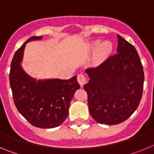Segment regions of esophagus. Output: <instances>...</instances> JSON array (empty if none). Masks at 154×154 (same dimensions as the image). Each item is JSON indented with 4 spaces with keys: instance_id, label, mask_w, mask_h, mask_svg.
I'll list each match as a JSON object with an SVG mask.
<instances>
[{
    "instance_id": "obj_1",
    "label": "esophagus",
    "mask_w": 154,
    "mask_h": 154,
    "mask_svg": "<svg viewBox=\"0 0 154 154\" xmlns=\"http://www.w3.org/2000/svg\"><path fill=\"white\" fill-rule=\"evenodd\" d=\"M77 81H78V82L79 83V85H81V87H82L84 84L85 83V82H86L85 76L82 74H79L78 75V78H77Z\"/></svg>"
}]
</instances>
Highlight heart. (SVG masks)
<instances>
[{
    "label": "heart",
    "mask_w": 154,
    "mask_h": 154,
    "mask_svg": "<svg viewBox=\"0 0 154 154\" xmlns=\"http://www.w3.org/2000/svg\"><path fill=\"white\" fill-rule=\"evenodd\" d=\"M99 42H96L94 44V48L97 47L99 45ZM112 50V44L109 42H105L102 43L99 48H97V51L96 53V59L97 61L103 60L104 58H106L109 55L111 51Z\"/></svg>",
    "instance_id": "b5f03b06"
}]
</instances>
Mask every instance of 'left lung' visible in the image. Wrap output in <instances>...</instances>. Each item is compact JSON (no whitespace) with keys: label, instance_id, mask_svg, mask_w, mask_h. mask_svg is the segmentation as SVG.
Listing matches in <instances>:
<instances>
[{"label":"left lung","instance_id":"left-lung-1","mask_svg":"<svg viewBox=\"0 0 154 154\" xmlns=\"http://www.w3.org/2000/svg\"><path fill=\"white\" fill-rule=\"evenodd\" d=\"M117 53L101 65L85 70L90 79L88 94L90 115L96 122L119 124L135 112L143 89V68L133 45L117 35Z\"/></svg>","mask_w":154,"mask_h":154}]
</instances>
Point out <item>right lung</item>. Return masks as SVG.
<instances>
[{
	"label": "right lung",
	"mask_w": 154,
	"mask_h": 154,
	"mask_svg": "<svg viewBox=\"0 0 154 154\" xmlns=\"http://www.w3.org/2000/svg\"><path fill=\"white\" fill-rule=\"evenodd\" d=\"M42 37H31L16 51L11 64L10 85L18 112L31 125L39 128L57 127L69 115L70 102L80 88L77 77L70 79L38 80L31 78L21 68L27 42Z\"/></svg>",
	"instance_id": "right-lung-1"
}]
</instances>
